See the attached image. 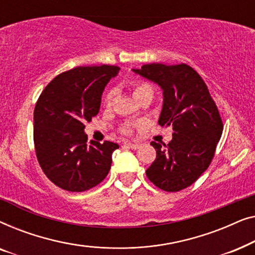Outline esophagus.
<instances>
[{
    "label": "esophagus",
    "instance_id": "obj_1",
    "mask_svg": "<svg viewBox=\"0 0 255 255\" xmlns=\"http://www.w3.org/2000/svg\"><path fill=\"white\" fill-rule=\"evenodd\" d=\"M125 146H128V147H130L132 149H138L140 147V145L138 144V142H131V141H125L124 142Z\"/></svg>",
    "mask_w": 255,
    "mask_h": 255
}]
</instances>
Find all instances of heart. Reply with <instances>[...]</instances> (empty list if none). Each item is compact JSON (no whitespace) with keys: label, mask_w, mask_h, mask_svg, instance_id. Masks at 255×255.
<instances>
[{"label":"heart","mask_w":255,"mask_h":255,"mask_svg":"<svg viewBox=\"0 0 255 255\" xmlns=\"http://www.w3.org/2000/svg\"><path fill=\"white\" fill-rule=\"evenodd\" d=\"M132 90H133V96L138 101H140L142 97H145V96H152L153 97V93H154L152 85H149V83L146 82V81L134 82L133 86H132ZM115 97H116V90H115V89L108 90V92L106 93V95H104L103 106L106 108H110L111 106H113ZM138 125H139L138 123L125 124L121 128L120 131L124 134H131L132 132L134 131V128L138 127Z\"/></svg>","instance_id":"b5f03b06"}]
</instances>
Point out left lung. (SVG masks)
Segmentation results:
<instances>
[{"label": "left lung", "instance_id": "8db88e82", "mask_svg": "<svg viewBox=\"0 0 255 255\" xmlns=\"http://www.w3.org/2000/svg\"><path fill=\"white\" fill-rule=\"evenodd\" d=\"M135 73L163 90L159 124L172 127L168 144L151 145L156 158L146 175L160 189L174 193L189 187L210 166L223 132V122L203 79L186 64H147Z\"/></svg>", "mask_w": 255, "mask_h": 255}]
</instances>
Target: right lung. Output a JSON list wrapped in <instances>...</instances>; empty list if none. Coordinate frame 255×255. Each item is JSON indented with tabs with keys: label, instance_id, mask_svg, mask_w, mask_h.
I'll use <instances>...</instances> for the list:
<instances>
[{
	"label": "right lung",
	"instance_id": "obj_1",
	"mask_svg": "<svg viewBox=\"0 0 255 255\" xmlns=\"http://www.w3.org/2000/svg\"><path fill=\"white\" fill-rule=\"evenodd\" d=\"M117 66H80L66 71L45 87L33 114V141L38 162L48 179L67 191L88 190L106 179L111 141L87 144L85 122L100 111L101 96Z\"/></svg>",
	"mask_w": 255,
	"mask_h": 255
}]
</instances>
